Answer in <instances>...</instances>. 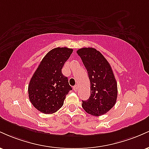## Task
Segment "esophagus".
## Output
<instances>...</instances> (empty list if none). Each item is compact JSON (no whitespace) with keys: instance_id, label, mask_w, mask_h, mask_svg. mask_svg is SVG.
Instances as JSON below:
<instances>
[{"instance_id":"obj_1","label":"esophagus","mask_w":149,"mask_h":149,"mask_svg":"<svg viewBox=\"0 0 149 149\" xmlns=\"http://www.w3.org/2000/svg\"><path fill=\"white\" fill-rule=\"evenodd\" d=\"M73 89L74 91H77V90H78V85H74V86L73 87Z\"/></svg>"}]
</instances>
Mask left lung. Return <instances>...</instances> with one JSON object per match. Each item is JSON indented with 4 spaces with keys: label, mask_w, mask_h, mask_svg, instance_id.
Here are the masks:
<instances>
[{
    "label": "left lung",
    "mask_w": 149,
    "mask_h": 149,
    "mask_svg": "<svg viewBox=\"0 0 149 149\" xmlns=\"http://www.w3.org/2000/svg\"><path fill=\"white\" fill-rule=\"evenodd\" d=\"M88 71L90 81V97L82 101L88 113L100 116L115 105L118 96L117 82L110 64L100 51L83 47L77 51Z\"/></svg>",
    "instance_id": "obj_1"
}]
</instances>
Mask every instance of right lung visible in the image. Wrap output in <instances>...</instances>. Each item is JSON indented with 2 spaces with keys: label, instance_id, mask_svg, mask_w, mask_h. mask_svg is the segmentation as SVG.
Returning <instances> with one entry per match:
<instances>
[{
  "label": "right lung",
  "instance_id": "right-lung-1",
  "mask_svg": "<svg viewBox=\"0 0 149 149\" xmlns=\"http://www.w3.org/2000/svg\"><path fill=\"white\" fill-rule=\"evenodd\" d=\"M73 49L57 47L43 57L31 78L28 92L30 102L39 111L45 114L56 112L62 107L70 90L68 78L61 72Z\"/></svg>",
  "mask_w": 149,
  "mask_h": 149
}]
</instances>
